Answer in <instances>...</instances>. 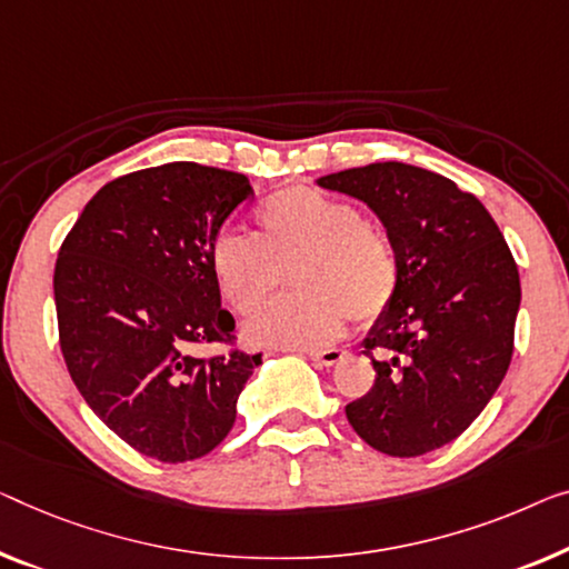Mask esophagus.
Returning a JSON list of instances; mask_svg holds the SVG:
<instances>
[{
	"mask_svg": "<svg viewBox=\"0 0 569 569\" xmlns=\"http://www.w3.org/2000/svg\"><path fill=\"white\" fill-rule=\"evenodd\" d=\"M303 352H307L313 362H319V366L325 368H332L347 358V350H339V347H329V350H303Z\"/></svg>",
	"mask_w": 569,
	"mask_h": 569,
	"instance_id": "1",
	"label": "esophagus"
}]
</instances>
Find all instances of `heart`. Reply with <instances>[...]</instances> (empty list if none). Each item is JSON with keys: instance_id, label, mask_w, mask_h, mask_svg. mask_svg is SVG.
<instances>
[{"instance_id": "1", "label": "heart", "mask_w": 569, "mask_h": 569, "mask_svg": "<svg viewBox=\"0 0 569 569\" xmlns=\"http://www.w3.org/2000/svg\"><path fill=\"white\" fill-rule=\"evenodd\" d=\"M258 237L222 230L209 244L219 291L240 313L258 311L291 270L293 296L268 303L250 321L252 342L268 347H321L347 329L350 313L376 319L393 299L396 252L383 232L362 222L355 203L313 186H291L256 211Z\"/></svg>"}]
</instances>
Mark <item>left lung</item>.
<instances>
[{
    "instance_id": "left-lung-1",
    "label": "left lung",
    "mask_w": 569,
    "mask_h": 569,
    "mask_svg": "<svg viewBox=\"0 0 569 569\" xmlns=\"http://www.w3.org/2000/svg\"><path fill=\"white\" fill-rule=\"evenodd\" d=\"M366 203L396 252L393 299L362 342L376 383L347 403L352 429L391 457L462 435L511 366L521 281L488 209L427 168L370 163L317 178Z\"/></svg>"
}]
</instances>
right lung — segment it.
<instances>
[{
	"label": "right lung",
	"mask_w": 569,
	"mask_h": 569,
	"mask_svg": "<svg viewBox=\"0 0 569 569\" xmlns=\"http://www.w3.org/2000/svg\"><path fill=\"white\" fill-rule=\"evenodd\" d=\"M250 197L248 178L222 168H146L101 186L58 252L68 372L89 409L152 460L209 455L230 435L237 398L260 366V355H189L234 332L209 244Z\"/></svg>",
	"instance_id": "obj_1"
}]
</instances>
